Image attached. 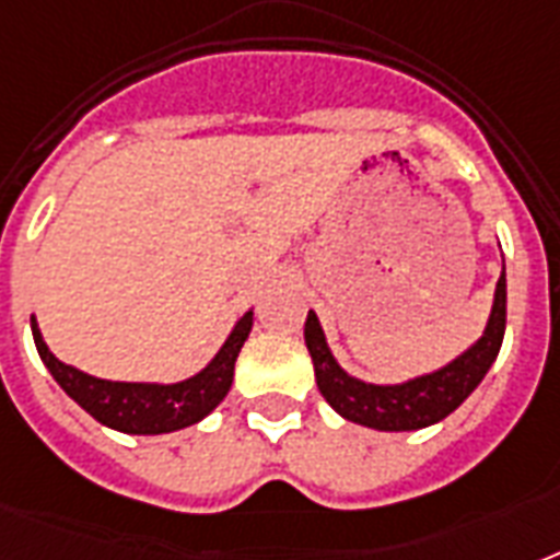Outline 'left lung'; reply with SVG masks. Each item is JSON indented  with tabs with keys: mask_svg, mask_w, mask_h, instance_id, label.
I'll return each mask as SVG.
<instances>
[{
	"mask_svg": "<svg viewBox=\"0 0 560 560\" xmlns=\"http://www.w3.org/2000/svg\"><path fill=\"white\" fill-rule=\"evenodd\" d=\"M505 334V264L503 276L497 281L494 305L488 314L486 331L474 340L459 358L433 369L427 374H416L400 383H369L337 363L331 346L325 340L323 325L316 311H307L305 346L314 360L316 386L323 398L340 412L346 421L383 430V433H407L421 427L439 424L453 409L465 404L470 392L477 389L488 369L494 366Z\"/></svg>",
	"mask_w": 560,
	"mask_h": 560,
	"instance_id": "left-lung-1",
	"label": "left lung"
}]
</instances>
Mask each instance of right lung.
<instances>
[{"instance_id": "right-lung-1", "label": "right lung", "mask_w": 560, "mask_h": 560, "mask_svg": "<svg viewBox=\"0 0 560 560\" xmlns=\"http://www.w3.org/2000/svg\"><path fill=\"white\" fill-rule=\"evenodd\" d=\"M253 323L255 314L249 307L246 314L237 316L218 354L197 374L174 383L104 381V377H95V374H86L57 360L39 334L37 316H31V334H34L39 360L60 383V389L78 407L86 409L95 421L109 430H118V433L160 435L197 424L226 398L232 377H235V360L253 331Z\"/></svg>"}]
</instances>
